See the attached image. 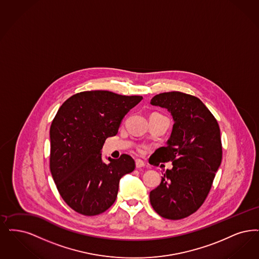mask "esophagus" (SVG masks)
<instances>
[{
  "label": "esophagus",
  "mask_w": 259,
  "mask_h": 259,
  "mask_svg": "<svg viewBox=\"0 0 259 259\" xmlns=\"http://www.w3.org/2000/svg\"><path fill=\"white\" fill-rule=\"evenodd\" d=\"M145 166V163L142 160H136V167L137 168H142Z\"/></svg>",
  "instance_id": "1"
}]
</instances>
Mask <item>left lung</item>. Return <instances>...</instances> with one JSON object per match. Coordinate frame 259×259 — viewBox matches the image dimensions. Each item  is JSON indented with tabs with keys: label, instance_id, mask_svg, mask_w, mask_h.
<instances>
[{
	"label": "left lung",
	"instance_id": "left-lung-1",
	"mask_svg": "<svg viewBox=\"0 0 259 259\" xmlns=\"http://www.w3.org/2000/svg\"><path fill=\"white\" fill-rule=\"evenodd\" d=\"M150 103L166 108L175 124L167 145L154 152L152 165L171 162L160 185L149 195L161 217L180 220L195 213L206 199L222 162L223 147L217 119L197 97L160 93Z\"/></svg>",
	"mask_w": 259,
	"mask_h": 259
}]
</instances>
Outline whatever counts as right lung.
<instances>
[{"label": "right lung", "instance_id": "right-lung-1", "mask_svg": "<svg viewBox=\"0 0 259 259\" xmlns=\"http://www.w3.org/2000/svg\"><path fill=\"white\" fill-rule=\"evenodd\" d=\"M143 96L108 91L76 93L59 109L50 127V170L65 203L79 214L95 216L114 204L119 179L136 167L131 156L102 161L108 137Z\"/></svg>", "mask_w": 259, "mask_h": 259}]
</instances>
